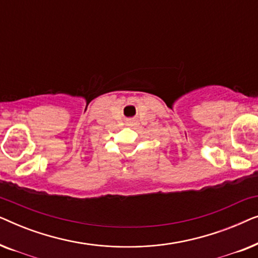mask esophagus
I'll use <instances>...</instances> for the list:
<instances>
[{"label":"esophagus","mask_w":258,"mask_h":258,"mask_svg":"<svg viewBox=\"0 0 258 258\" xmlns=\"http://www.w3.org/2000/svg\"><path fill=\"white\" fill-rule=\"evenodd\" d=\"M126 123H128V124H129V125H133V124H134V123H135V121H128V122H126Z\"/></svg>","instance_id":"34e87169"}]
</instances>
